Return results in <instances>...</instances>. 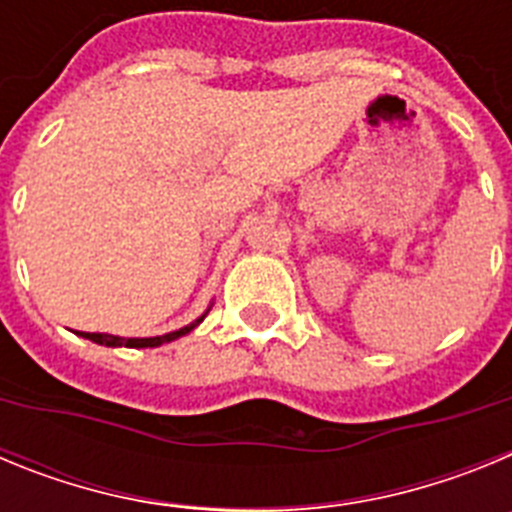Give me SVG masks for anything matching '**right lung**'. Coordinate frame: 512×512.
Here are the masks:
<instances>
[{"mask_svg":"<svg viewBox=\"0 0 512 512\" xmlns=\"http://www.w3.org/2000/svg\"><path fill=\"white\" fill-rule=\"evenodd\" d=\"M205 318V315H202ZM200 320H194L192 325H187V328H179L174 330V333H166V336H156V338H117V336H107V333H79V336L89 338V341L99 343V346H128V348H153V346H161V343H169L174 341V338L179 336H187L189 330L194 328V325H200Z\"/></svg>","mask_w":512,"mask_h":512,"instance_id":"right-lung-1","label":"right lung"}]
</instances>
